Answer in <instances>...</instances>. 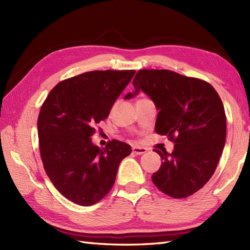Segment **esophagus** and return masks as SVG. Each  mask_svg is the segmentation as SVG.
<instances>
[{
    "mask_svg": "<svg viewBox=\"0 0 250 250\" xmlns=\"http://www.w3.org/2000/svg\"><path fill=\"white\" fill-rule=\"evenodd\" d=\"M132 151H133L134 155L136 156H140V155H143V153H145L147 151V149L145 147H139V146H135L133 147V149H132Z\"/></svg>",
    "mask_w": 250,
    "mask_h": 250,
    "instance_id": "esophagus-1",
    "label": "esophagus"
}]
</instances>
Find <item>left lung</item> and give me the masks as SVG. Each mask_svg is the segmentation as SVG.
Segmentation results:
<instances>
[{"instance_id":"1","label":"left lung","mask_w":250,"mask_h":250,"mask_svg":"<svg viewBox=\"0 0 250 250\" xmlns=\"http://www.w3.org/2000/svg\"><path fill=\"white\" fill-rule=\"evenodd\" d=\"M134 91H143L159 111L156 133L176 144L172 153L156 150L162 159L151 179L157 188L172 198L193 194L208 182L226 143L224 104L208 83L167 70H142L133 81Z\"/></svg>"}]
</instances>
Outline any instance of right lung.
Listing matches in <instances>:
<instances>
[{"instance_id": "1", "label": "right lung", "mask_w": 250, "mask_h": 250, "mask_svg": "<svg viewBox=\"0 0 250 250\" xmlns=\"http://www.w3.org/2000/svg\"><path fill=\"white\" fill-rule=\"evenodd\" d=\"M135 71H92L59 83L42 106L37 131L44 168L58 191L78 205L102 200L131 146L94 145L93 126L106 119Z\"/></svg>"}]
</instances>
